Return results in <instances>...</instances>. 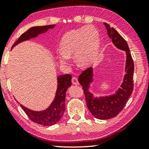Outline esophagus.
Instances as JSON below:
<instances>
[{
    "mask_svg": "<svg viewBox=\"0 0 149 149\" xmlns=\"http://www.w3.org/2000/svg\"><path fill=\"white\" fill-rule=\"evenodd\" d=\"M72 83L74 85H79V81H78V79L76 77H73L72 79Z\"/></svg>",
    "mask_w": 149,
    "mask_h": 149,
    "instance_id": "obj_1",
    "label": "esophagus"
}]
</instances>
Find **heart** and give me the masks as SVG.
<instances>
[{
    "label": "heart",
    "instance_id": "1",
    "mask_svg": "<svg viewBox=\"0 0 149 149\" xmlns=\"http://www.w3.org/2000/svg\"><path fill=\"white\" fill-rule=\"evenodd\" d=\"M100 46L98 30L92 26L72 30L62 37L60 43V51L57 55L59 62L65 64L74 54L77 64L87 66L94 61Z\"/></svg>",
    "mask_w": 149,
    "mask_h": 149
}]
</instances>
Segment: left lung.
<instances>
[{
  "instance_id": "1",
  "label": "left lung",
  "mask_w": 149,
  "mask_h": 149,
  "mask_svg": "<svg viewBox=\"0 0 149 149\" xmlns=\"http://www.w3.org/2000/svg\"><path fill=\"white\" fill-rule=\"evenodd\" d=\"M108 35L112 43L118 49L124 50L126 53L125 74L121 87L115 94L106 97H94L89 89L93 82V68H89L82 72L78 77V81L83 87L88 109L94 116L99 120H108L116 117L123 110L133 89V72L134 63L130 54V50L125 40L118 32L109 24L104 23Z\"/></svg>"
}]
</instances>
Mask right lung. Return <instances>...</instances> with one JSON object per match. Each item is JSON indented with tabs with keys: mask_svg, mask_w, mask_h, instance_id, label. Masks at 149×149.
Returning <instances> with one entry per match:
<instances>
[{
	"mask_svg": "<svg viewBox=\"0 0 149 149\" xmlns=\"http://www.w3.org/2000/svg\"><path fill=\"white\" fill-rule=\"evenodd\" d=\"M55 25H49L44 26L33 27L26 32L24 33L19 37L16 42L12 45L13 48L21 42L27 41L31 38L37 37L39 35L47 32L49 29L54 28ZM57 90L53 102L46 110L42 111H33L26 108L23 105L20 107L26 112L27 116L31 121L40 125L50 126L56 123L61 119L65 111V94L68 88L72 85V75L65 74L59 75L57 77Z\"/></svg>",
	"mask_w": 149,
	"mask_h": 149,
	"instance_id": "obj_1",
	"label": "right lung"
}]
</instances>
